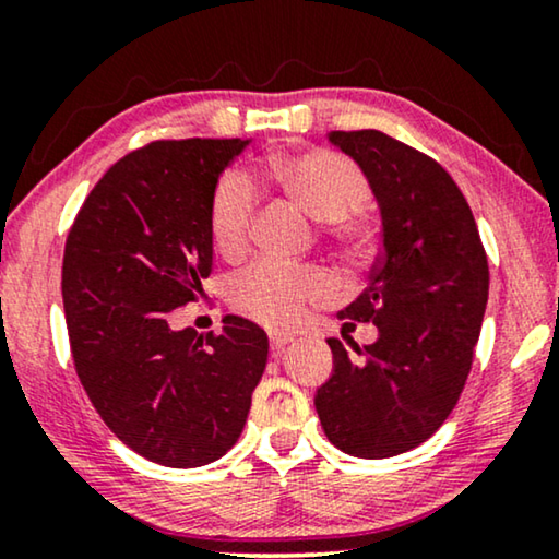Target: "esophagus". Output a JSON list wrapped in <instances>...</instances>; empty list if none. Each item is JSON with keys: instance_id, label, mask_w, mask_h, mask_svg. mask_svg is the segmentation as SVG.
<instances>
[{"instance_id": "obj_1", "label": "esophagus", "mask_w": 559, "mask_h": 559, "mask_svg": "<svg viewBox=\"0 0 559 559\" xmlns=\"http://www.w3.org/2000/svg\"><path fill=\"white\" fill-rule=\"evenodd\" d=\"M289 341H293V338H289V335H285V333H272V335H270V350H272V356H280L282 350H285V346H287Z\"/></svg>"}]
</instances>
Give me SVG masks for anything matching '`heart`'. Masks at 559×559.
<instances>
[{"mask_svg": "<svg viewBox=\"0 0 559 559\" xmlns=\"http://www.w3.org/2000/svg\"><path fill=\"white\" fill-rule=\"evenodd\" d=\"M264 175L305 205L312 216L328 221L338 239H361L366 224L361 218L371 188L361 167L348 157L328 150L297 152L272 157L264 163ZM259 186L247 170L221 175L211 198L209 226L211 239L221 254H239L247 243L259 211ZM331 293V280L318 270H302L272 259H259L236 274L228 285L234 308L257 323L289 328L305 316L310 302Z\"/></svg>", "mask_w": 559, "mask_h": 559, "instance_id": "1", "label": "heart"}]
</instances>
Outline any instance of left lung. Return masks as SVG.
Segmentation results:
<instances>
[{
    "label": "left lung",
    "instance_id": "1",
    "mask_svg": "<svg viewBox=\"0 0 559 559\" xmlns=\"http://www.w3.org/2000/svg\"><path fill=\"white\" fill-rule=\"evenodd\" d=\"M328 142L361 167L379 205L381 257L341 310L379 335L354 346L361 358L328 338L333 373L316 409L335 448L379 461L417 448L453 412L484 323L488 262L468 201L435 159L377 129Z\"/></svg>",
    "mask_w": 559,
    "mask_h": 559
}]
</instances>
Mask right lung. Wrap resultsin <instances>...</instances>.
Wrapping results in <instances>:
<instances>
[{"mask_svg": "<svg viewBox=\"0 0 559 559\" xmlns=\"http://www.w3.org/2000/svg\"><path fill=\"white\" fill-rule=\"evenodd\" d=\"M251 140L152 142L111 165L73 221L63 308L75 371L117 438L167 468H198L247 425L270 341L228 316L218 335L175 331L213 264L211 198Z\"/></svg>", "mask_w": 559, "mask_h": 559, "instance_id": "obj_1", "label": "right lung"}]
</instances>
